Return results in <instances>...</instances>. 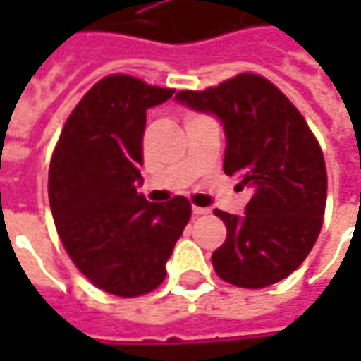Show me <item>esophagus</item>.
I'll list each match as a JSON object with an SVG mask.
<instances>
[{"mask_svg": "<svg viewBox=\"0 0 361 361\" xmlns=\"http://www.w3.org/2000/svg\"><path fill=\"white\" fill-rule=\"evenodd\" d=\"M209 213H211V209H207V207H192V215L195 216L209 215Z\"/></svg>", "mask_w": 361, "mask_h": 361, "instance_id": "1", "label": "esophagus"}]
</instances>
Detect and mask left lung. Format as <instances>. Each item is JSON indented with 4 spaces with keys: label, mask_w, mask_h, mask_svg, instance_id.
<instances>
[{
    "label": "left lung",
    "mask_w": 361,
    "mask_h": 361,
    "mask_svg": "<svg viewBox=\"0 0 361 361\" xmlns=\"http://www.w3.org/2000/svg\"><path fill=\"white\" fill-rule=\"evenodd\" d=\"M176 102L223 122V171L237 176L239 187H253L243 216L215 211L227 227V239L211 257L216 275L247 289L281 281L310 255L326 211V162L307 122L257 74L202 92L180 90Z\"/></svg>",
    "instance_id": "obj_1"
}]
</instances>
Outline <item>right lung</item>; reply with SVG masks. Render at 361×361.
Here are the masks:
<instances>
[{
	"label": "right lung",
	"mask_w": 361,
	"mask_h": 361,
	"mask_svg": "<svg viewBox=\"0 0 361 361\" xmlns=\"http://www.w3.org/2000/svg\"><path fill=\"white\" fill-rule=\"evenodd\" d=\"M174 90L112 74L94 84L66 120L49 162L48 195L58 235L92 283L118 298L157 289L190 202H148L142 185L146 110Z\"/></svg>",
	"instance_id": "add662e5"
}]
</instances>
